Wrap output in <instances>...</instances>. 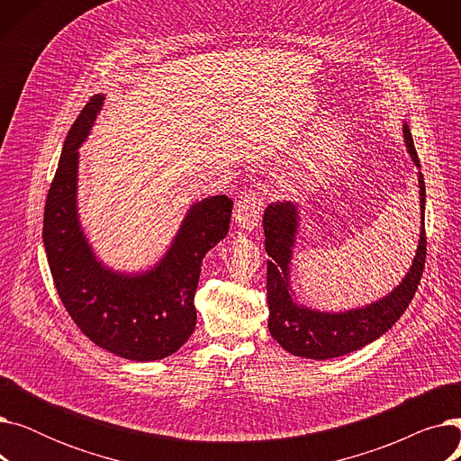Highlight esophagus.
<instances>
[{"label": "esophagus", "mask_w": 461, "mask_h": 461, "mask_svg": "<svg viewBox=\"0 0 461 461\" xmlns=\"http://www.w3.org/2000/svg\"><path fill=\"white\" fill-rule=\"evenodd\" d=\"M263 211V196L256 190L250 192H243L239 196L237 203H235V222L240 230L252 231L258 222L259 216Z\"/></svg>", "instance_id": "obj_1"}]
</instances>
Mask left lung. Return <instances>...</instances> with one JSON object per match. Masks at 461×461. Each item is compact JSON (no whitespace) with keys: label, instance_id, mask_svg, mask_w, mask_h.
Wrapping results in <instances>:
<instances>
[{"label":"left lung","instance_id":"8db88e82","mask_svg":"<svg viewBox=\"0 0 461 461\" xmlns=\"http://www.w3.org/2000/svg\"><path fill=\"white\" fill-rule=\"evenodd\" d=\"M403 136L407 151L415 166L420 167L413 138L407 123H403ZM420 186V240L417 256L409 273L393 292L365 308L348 312H320L303 304H297L289 287V263H292V249L299 226V212L294 203H271L263 214L265 250L269 254L267 261V304H269V330L275 340L292 355L306 358H334L365 348L377 340L381 334L389 330L398 320L411 299L415 297L417 287L426 263V185L424 176L419 172Z\"/></svg>","mask_w":461,"mask_h":461}]
</instances>
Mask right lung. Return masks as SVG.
I'll use <instances>...</instances> for the list:
<instances>
[{
	"label": "right lung",
	"mask_w": 461,
	"mask_h": 461,
	"mask_svg": "<svg viewBox=\"0 0 461 461\" xmlns=\"http://www.w3.org/2000/svg\"><path fill=\"white\" fill-rule=\"evenodd\" d=\"M103 101L104 95L91 96L65 140L44 205L46 258L65 310L93 344L129 360H158L176 353L196 327L202 261L228 235L233 202L222 194L194 203L153 269L121 275L104 267L77 209L78 148Z\"/></svg>",
	"instance_id": "1"
}]
</instances>
